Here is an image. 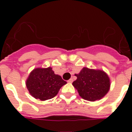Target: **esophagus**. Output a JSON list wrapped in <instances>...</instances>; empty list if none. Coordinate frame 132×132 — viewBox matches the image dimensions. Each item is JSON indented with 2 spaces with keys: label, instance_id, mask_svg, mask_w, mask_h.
Listing matches in <instances>:
<instances>
[{
  "label": "esophagus",
  "instance_id": "34e87169",
  "mask_svg": "<svg viewBox=\"0 0 132 132\" xmlns=\"http://www.w3.org/2000/svg\"><path fill=\"white\" fill-rule=\"evenodd\" d=\"M73 79H70L69 80H67V82H68L69 83H72V82H73Z\"/></svg>",
  "mask_w": 132,
  "mask_h": 132
}]
</instances>
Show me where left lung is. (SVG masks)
Listing matches in <instances>:
<instances>
[{
  "label": "left lung",
  "instance_id": "8db88e82",
  "mask_svg": "<svg viewBox=\"0 0 132 132\" xmlns=\"http://www.w3.org/2000/svg\"><path fill=\"white\" fill-rule=\"evenodd\" d=\"M73 82L79 96L87 101L94 102L101 100L109 91L110 80L106 72L100 69L83 67Z\"/></svg>",
  "mask_w": 132,
  "mask_h": 132
}]
</instances>
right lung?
Segmentation results:
<instances>
[{
    "instance_id": "right-lung-1",
    "label": "right lung",
    "mask_w": 132,
    "mask_h": 132,
    "mask_svg": "<svg viewBox=\"0 0 132 132\" xmlns=\"http://www.w3.org/2000/svg\"><path fill=\"white\" fill-rule=\"evenodd\" d=\"M67 84L60 75H56L52 67L36 68L32 70L26 81L31 96L44 101L55 96L61 87Z\"/></svg>"
}]
</instances>
